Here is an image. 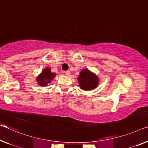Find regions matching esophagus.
<instances>
[{
  "instance_id": "obj_1",
  "label": "esophagus",
  "mask_w": 148,
  "mask_h": 148,
  "mask_svg": "<svg viewBox=\"0 0 148 148\" xmlns=\"http://www.w3.org/2000/svg\"><path fill=\"white\" fill-rule=\"evenodd\" d=\"M65 75H66L67 76H69V75H70V71H66L65 72Z\"/></svg>"
}]
</instances>
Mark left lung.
Listing matches in <instances>:
<instances>
[{"label":"left lung","instance_id":"8db88e82","mask_svg":"<svg viewBox=\"0 0 148 148\" xmlns=\"http://www.w3.org/2000/svg\"><path fill=\"white\" fill-rule=\"evenodd\" d=\"M77 81L81 89L83 90H94L99 84V77L88 69H81Z\"/></svg>","mask_w":148,"mask_h":148}]
</instances>
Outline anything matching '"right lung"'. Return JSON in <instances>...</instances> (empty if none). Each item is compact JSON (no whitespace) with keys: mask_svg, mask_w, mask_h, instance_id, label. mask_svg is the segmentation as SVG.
<instances>
[{"mask_svg":"<svg viewBox=\"0 0 148 148\" xmlns=\"http://www.w3.org/2000/svg\"><path fill=\"white\" fill-rule=\"evenodd\" d=\"M56 76V74L51 71L50 67H45L42 70L41 73L36 77V81L38 84L42 87L47 86V84L50 83Z\"/></svg>","mask_w":148,"mask_h":148,"instance_id":"1","label":"right lung"}]
</instances>
